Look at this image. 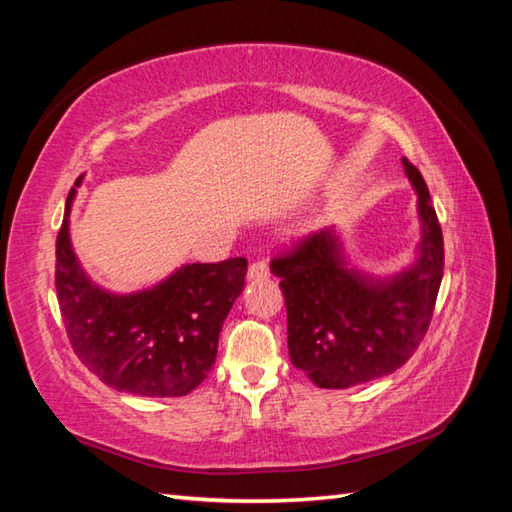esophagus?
Segmentation results:
<instances>
[{"mask_svg": "<svg viewBox=\"0 0 512 512\" xmlns=\"http://www.w3.org/2000/svg\"><path fill=\"white\" fill-rule=\"evenodd\" d=\"M268 275H270V268L264 259H257V262L248 266V279H268Z\"/></svg>", "mask_w": 512, "mask_h": 512, "instance_id": "34e87169", "label": "esophagus"}]
</instances>
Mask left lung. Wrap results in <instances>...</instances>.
I'll return each mask as SVG.
<instances>
[{
    "instance_id": "obj_1",
    "label": "left lung",
    "mask_w": 512,
    "mask_h": 512,
    "mask_svg": "<svg viewBox=\"0 0 512 512\" xmlns=\"http://www.w3.org/2000/svg\"><path fill=\"white\" fill-rule=\"evenodd\" d=\"M402 165L418 193L416 266L389 281L369 279L345 266L332 228L270 262L286 299L290 361L317 387L345 389L396 372L427 334L444 273L442 228L422 173L407 158Z\"/></svg>"
}]
</instances>
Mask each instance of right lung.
<instances>
[{
    "mask_svg": "<svg viewBox=\"0 0 512 512\" xmlns=\"http://www.w3.org/2000/svg\"><path fill=\"white\" fill-rule=\"evenodd\" d=\"M72 198L74 189L57 235L54 286L74 354L118 391L187 396L211 372L226 314L244 290L248 262L233 257L187 264L154 288L112 295L92 284L74 255L68 233Z\"/></svg>",
    "mask_w": 512,
    "mask_h": 512,
    "instance_id": "obj_1",
    "label": "right lung"
}]
</instances>
